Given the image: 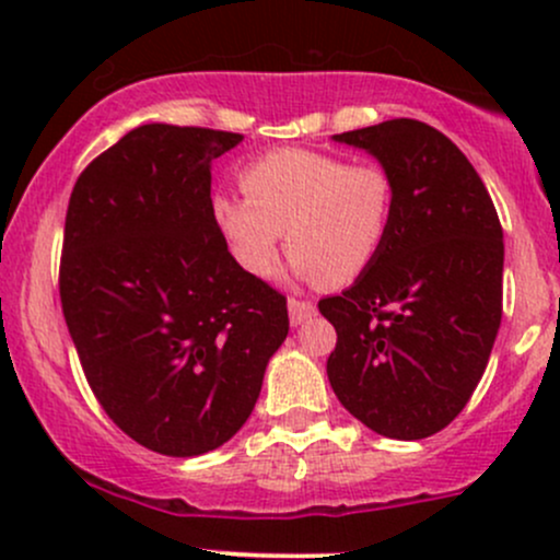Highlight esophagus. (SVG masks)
Segmentation results:
<instances>
[{"label": "esophagus", "mask_w": 560, "mask_h": 560, "mask_svg": "<svg viewBox=\"0 0 560 560\" xmlns=\"http://www.w3.org/2000/svg\"><path fill=\"white\" fill-rule=\"evenodd\" d=\"M313 316H316V305H313V302L289 300V320H292V326L305 324V320Z\"/></svg>", "instance_id": "obj_1"}]
</instances>
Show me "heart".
<instances>
[{
  "label": "heart",
  "mask_w": 560,
  "mask_h": 560,
  "mask_svg": "<svg viewBox=\"0 0 560 560\" xmlns=\"http://www.w3.org/2000/svg\"><path fill=\"white\" fill-rule=\"evenodd\" d=\"M247 199L215 195L213 223L231 258L268 276L281 242L292 273L342 287L374 266L395 221V182L382 165H352L316 150H273L240 173Z\"/></svg>",
  "instance_id": "heart-1"
}]
</instances>
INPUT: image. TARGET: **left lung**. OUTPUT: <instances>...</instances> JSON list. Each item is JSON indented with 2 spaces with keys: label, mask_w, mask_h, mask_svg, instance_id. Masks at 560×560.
Wrapping results in <instances>:
<instances>
[{
  "label": "left lung",
  "mask_w": 560,
  "mask_h": 560,
  "mask_svg": "<svg viewBox=\"0 0 560 560\" xmlns=\"http://www.w3.org/2000/svg\"><path fill=\"white\" fill-rule=\"evenodd\" d=\"M395 182V221L355 284L318 302L337 329L339 402L389 440L445 429L477 389L503 316V229L464 152L421 120L331 137Z\"/></svg>",
  "instance_id": "left-lung-1"
}]
</instances>
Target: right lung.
<instances>
[{
    "instance_id": "add662e5",
    "label": "right lung",
    "mask_w": 560,
    "mask_h": 560,
    "mask_svg": "<svg viewBox=\"0 0 560 560\" xmlns=\"http://www.w3.org/2000/svg\"><path fill=\"white\" fill-rule=\"evenodd\" d=\"M242 133L144 124L73 186L60 300L89 387L139 445L210 453L242 429L287 339V300L231 258L213 160Z\"/></svg>"
}]
</instances>
